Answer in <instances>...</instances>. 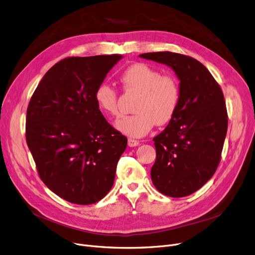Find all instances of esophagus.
<instances>
[{
  "label": "esophagus",
  "mask_w": 255,
  "mask_h": 255,
  "mask_svg": "<svg viewBox=\"0 0 255 255\" xmlns=\"http://www.w3.org/2000/svg\"><path fill=\"white\" fill-rule=\"evenodd\" d=\"M139 143H140L139 141L132 139V138H129V139H128V146H130V147H134V146L139 145Z\"/></svg>",
  "instance_id": "1"
}]
</instances>
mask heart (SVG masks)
Returning <instances> with one entry per match:
<instances>
[{"label": "heart", "mask_w": 255, "mask_h": 255, "mask_svg": "<svg viewBox=\"0 0 255 255\" xmlns=\"http://www.w3.org/2000/svg\"><path fill=\"white\" fill-rule=\"evenodd\" d=\"M120 82L126 90L139 92L134 105L136 113L121 116L115 122V128L122 134L139 138L146 135L155 123L164 125L174 117L180 91L173 75L161 74L147 64L136 63L122 72ZM95 101L103 114H118V94L111 85L100 84L95 91Z\"/></svg>", "instance_id": "1"}]
</instances>
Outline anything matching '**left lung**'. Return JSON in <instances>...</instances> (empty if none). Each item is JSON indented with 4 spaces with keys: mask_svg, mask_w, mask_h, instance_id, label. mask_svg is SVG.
<instances>
[{
    "mask_svg": "<svg viewBox=\"0 0 255 255\" xmlns=\"http://www.w3.org/2000/svg\"><path fill=\"white\" fill-rule=\"evenodd\" d=\"M139 57L169 66L180 81L174 117L153 138L152 183L170 197L190 195L213 177L220 163L228 129L223 91L210 71L191 57L171 52Z\"/></svg>",
    "mask_w": 255,
    "mask_h": 255,
    "instance_id": "8db88e82",
    "label": "left lung"
}]
</instances>
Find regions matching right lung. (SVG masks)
<instances>
[{"instance_id": "add662e5", "label": "right lung", "mask_w": 255, "mask_h": 255, "mask_svg": "<svg viewBox=\"0 0 255 255\" xmlns=\"http://www.w3.org/2000/svg\"><path fill=\"white\" fill-rule=\"evenodd\" d=\"M122 55L66 58L44 74L26 113V141L42 182L92 204L111 190L127 138L105 119L95 91Z\"/></svg>"}]
</instances>
